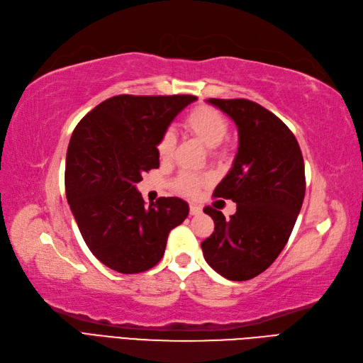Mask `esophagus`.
Instances as JSON below:
<instances>
[{
    "label": "esophagus",
    "mask_w": 363,
    "mask_h": 363,
    "mask_svg": "<svg viewBox=\"0 0 363 363\" xmlns=\"http://www.w3.org/2000/svg\"><path fill=\"white\" fill-rule=\"evenodd\" d=\"M189 210H191V215H192V216H196V215L201 213V207L196 206V204H191V206H189Z\"/></svg>",
    "instance_id": "34e87169"
}]
</instances>
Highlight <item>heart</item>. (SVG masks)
<instances>
[{
    "label": "heart",
    "mask_w": 363,
    "mask_h": 363,
    "mask_svg": "<svg viewBox=\"0 0 363 363\" xmlns=\"http://www.w3.org/2000/svg\"><path fill=\"white\" fill-rule=\"evenodd\" d=\"M186 130L201 141L206 147L215 148L225 138H227L230 130V121L220 111L208 105H199L194 108L184 120ZM174 147H176V136L171 130H167L160 136L157 143V155L162 160H167L172 156ZM208 182V177L196 176L192 172H182L180 176L174 182V187L182 194L194 195Z\"/></svg>",
    "instance_id": "1"
}]
</instances>
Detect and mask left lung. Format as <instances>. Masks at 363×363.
I'll list each match as a JSON object with an SVG mask.
<instances>
[{"instance_id": "8db88e82", "label": "left lung", "mask_w": 363, "mask_h": 363, "mask_svg": "<svg viewBox=\"0 0 363 363\" xmlns=\"http://www.w3.org/2000/svg\"><path fill=\"white\" fill-rule=\"evenodd\" d=\"M239 130L233 168L215 196L233 199L230 220L206 207L215 231L201 243L208 266L230 281L258 277L290 239L305 198V164L293 132L277 116L246 99H208Z\"/></svg>"}]
</instances>
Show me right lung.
I'll list each match as a JSON object with an SVG mask.
<instances>
[{"mask_svg": "<svg viewBox=\"0 0 363 363\" xmlns=\"http://www.w3.org/2000/svg\"><path fill=\"white\" fill-rule=\"evenodd\" d=\"M196 97L120 94L99 104L74 128L66 156V196L93 255L124 274L152 269L168 234L189 213L177 196L144 204L136 183L159 168L157 143Z\"/></svg>", "mask_w": 363, "mask_h": 363, "instance_id": "add662e5", "label": "right lung"}]
</instances>
